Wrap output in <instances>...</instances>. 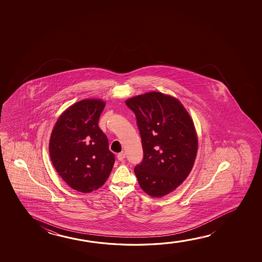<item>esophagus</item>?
<instances>
[{
  "mask_svg": "<svg viewBox=\"0 0 262 262\" xmlns=\"http://www.w3.org/2000/svg\"><path fill=\"white\" fill-rule=\"evenodd\" d=\"M117 158H118L119 161H123L124 158H125V153L124 152H121L117 155Z\"/></svg>",
  "mask_w": 262,
  "mask_h": 262,
  "instance_id": "1",
  "label": "esophagus"
}]
</instances>
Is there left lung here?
I'll use <instances>...</instances> for the list:
<instances>
[{
	"label": "left lung",
	"instance_id": "obj_1",
	"mask_svg": "<svg viewBox=\"0 0 262 262\" xmlns=\"http://www.w3.org/2000/svg\"><path fill=\"white\" fill-rule=\"evenodd\" d=\"M126 105L135 114L143 160L134 172L151 197L176 190L193 167L198 138L192 119L178 99L160 92L133 97Z\"/></svg>",
	"mask_w": 262,
	"mask_h": 262
}]
</instances>
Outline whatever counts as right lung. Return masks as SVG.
<instances>
[{"label": "right lung", "mask_w": 262, "mask_h": 262, "mask_svg": "<svg viewBox=\"0 0 262 262\" xmlns=\"http://www.w3.org/2000/svg\"><path fill=\"white\" fill-rule=\"evenodd\" d=\"M105 103L85 99L66 109L54 125L49 153L54 168L73 190L91 192L110 176L115 155L98 121Z\"/></svg>", "instance_id": "right-lung-1"}]
</instances>
